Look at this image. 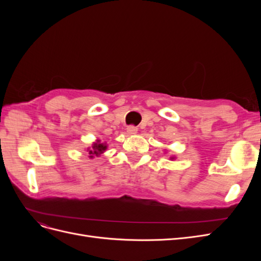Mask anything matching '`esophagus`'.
I'll return each instance as SVG.
<instances>
[{
    "label": "esophagus",
    "instance_id": "1",
    "mask_svg": "<svg viewBox=\"0 0 261 261\" xmlns=\"http://www.w3.org/2000/svg\"><path fill=\"white\" fill-rule=\"evenodd\" d=\"M136 133H137V127H136V126H134V125L128 126V127H127V134H129V135H134V134H136Z\"/></svg>",
    "mask_w": 261,
    "mask_h": 261
}]
</instances>
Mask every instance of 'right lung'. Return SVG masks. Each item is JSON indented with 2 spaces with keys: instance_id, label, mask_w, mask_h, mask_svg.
<instances>
[{
  "instance_id": "add662e5",
  "label": "right lung",
  "mask_w": 261,
  "mask_h": 261,
  "mask_svg": "<svg viewBox=\"0 0 261 261\" xmlns=\"http://www.w3.org/2000/svg\"><path fill=\"white\" fill-rule=\"evenodd\" d=\"M106 149H107V146H106V145L101 144V143H99V141H97V143L93 144L91 150L88 149V150H89V154H90L89 156H90V158H93V155H99L100 153L103 152Z\"/></svg>"
}]
</instances>
